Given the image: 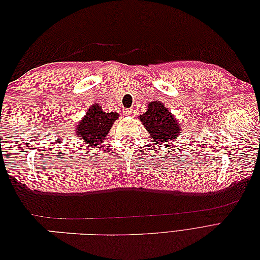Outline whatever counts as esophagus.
<instances>
[{
    "instance_id": "34e87169",
    "label": "esophagus",
    "mask_w": 260,
    "mask_h": 260,
    "mask_svg": "<svg viewBox=\"0 0 260 260\" xmlns=\"http://www.w3.org/2000/svg\"><path fill=\"white\" fill-rule=\"evenodd\" d=\"M124 114L129 117H135L136 112H135V109L131 108V109H127V111H124Z\"/></svg>"
}]
</instances>
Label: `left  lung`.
Returning a JSON list of instances; mask_svg holds the SVG:
<instances>
[{"mask_svg": "<svg viewBox=\"0 0 260 260\" xmlns=\"http://www.w3.org/2000/svg\"><path fill=\"white\" fill-rule=\"evenodd\" d=\"M141 122L153 138L155 145H162L175 141L180 135L181 127L178 120L160 102H151L146 113L139 116Z\"/></svg>", "mask_w": 260, "mask_h": 260, "instance_id": "left-lung-1", "label": "left lung"}]
</instances>
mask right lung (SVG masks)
<instances>
[{
    "label": "right lung",
    "instance_id": "1",
    "mask_svg": "<svg viewBox=\"0 0 260 260\" xmlns=\"http://www.w3.org/2000/svg\"><path fill=\"white\" fill-rule=\"evenodd\" d=\"M118 113H104L99 104H93L85 113L82 120L77 124L76 132L82 142L90 146H99L104 142Z\"/></svg>",
    "mask_w": 260,
    "mask_h": 260
}]
</instances>
